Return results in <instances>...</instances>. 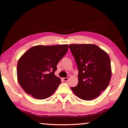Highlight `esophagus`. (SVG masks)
<instances>
[{
	"label": "esophagus",
	"instance_id": "1",
	"mask_svg": "<svg viewBox=\"0 0 128 128\" xmlns=\"http://www.w3.org/2000/svg\"><path fill=\"white\" fill-rule=\"evenodd\" d=\"M63 80L64 82H68V80H69V78H63Z\"/></svg>",
	"mask_w": 128,
	"mask_h": 128
}]
</instances>
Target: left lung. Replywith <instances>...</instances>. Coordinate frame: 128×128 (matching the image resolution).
Returning <instances> with one entry per match:
<instances>
[{"instance_id":"8db88e82","label":"left lung","mask_w":128,"mask_h":128,"mask_svg":"<svg viewBox=\"0 0 128 128\" xmlns=\"http://www.w3.org/2000/svg\"><path fill=\"white\" fill-rule=\"evenodd\" d=\"M78 68V82L71 90L84 100L97 97L106 88L111 77V60L106 52L94 44L69 45Z\"/></svg>"}]
</instances>
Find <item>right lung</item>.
Wrapping results in <instances>:
<instances>
[{
    "mask_svg": "<svg viewBox=\"0 0 128 128\" xmlns=\"http://www.w3.org/2000/svg\"><path fill=\"white\" fill-rule=\"evenodd\" d=\"M68 48V45H36L22 56L17 63V79L26 93L43 100L55 92L61 80L54 73Z\"/></svg>",
    "mask_w": 128,
    "mask_h": 128,
    "instance_id": "obj_1",
    "label": "right lung"
}]
</instances>
